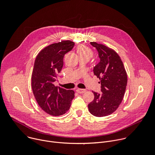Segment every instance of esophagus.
I'll return each mask as SVG.
<instances>
[{
    "label": "esophagus",
    "instance_id": "obj_1",
    "mask_svg": "<svg viewBox=\"0 0 155 155\" xmlns=\"http://www.w3.org/2000/svg\"><path fill=\"white\" fill-rule=\"evenodd\" d=\"M85 91H86L85 89H82V88H78L76 90V91L79 93V94H83V93H84Z\"/></svg>",
    "mask_w": 155,
    "mask_h": 155
}]
</instances>
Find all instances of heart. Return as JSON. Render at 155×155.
<instances>
[{
    "label": "heart",
    "mask_w": 155,
    "mask_h": 155,
    "mask_svg": "<svg viewBox=\"0 0 155 155\" xmlns=\"http://www.w3.org/2000/svg\"><path fill=\"white\" fill-rule=\"evenodd\" d=\"M76 51L79 58H85L90 59L92 57L93 54H94V52H93L92 50L90 48L84 45H79L77 47Z\"/></svg>",
    "instance_id": "1"
}]
</instances>
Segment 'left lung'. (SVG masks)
Segmentation results:
<instances>
[{"label": "left lung", "mask_w": 155, "mask_h": 155, "mask_svg": "<svg viewBox=\"0 0 155 155\" xmlns=\"http://www.w3.org/2000/svg\"><path fill=\"white\" fill-rule=\"evenodd\" d=\"M100 58L94 73L100 79L102 94L93 91L94 99L88 105L95 117H105L115 112L121 103L127 85V74L122 61L113 49L96 42H90Z\"/></svg>", "instance_id": "8db88e82"}]
</instances>
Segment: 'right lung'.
I'll return each mask as SVG.
<instances>
[{"label":"right lung","instance_id":"add662e5","mask_svg":"<svg viewBox=\"0 0 155 155\" xmlns=\"http://www.w3.org/2000/svg\"><path fill=\"white\" fill-rule=\"evenodd\" d=\"M74 43L61 41L53 43L37 55L32 74V88L39 106L47 114L58 116L70 109L74 91L55 87L54 82L64 65L65 54L71 51Z\"/></svg>","mask_w":155,"mask_h":155}]
</instances>
